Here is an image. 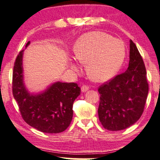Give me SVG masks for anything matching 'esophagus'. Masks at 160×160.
Segmentation results:
<instances>
[{
  "label": "esophagus",
  "mask_w": 160,
  "mask_h": 160,
  "mask_svg": "<svg viewBox=\"0 0 160 160\" xmlns=\"http://www.w3.org/2000/svg\"><path fill=\"white\" fill-rule=\"evenodd\" d=\"M81 89H82V92H86L87 90L89 89V87H88V85H85V84H84V85H83V86L82 87V88H81Z\"/></svg>",
  "instance_id": "34e87169"
}]
</instances>
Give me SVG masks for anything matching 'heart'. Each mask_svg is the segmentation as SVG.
Listing matches in <instances>:
<instances>
[{
  "mask_svg": "<svg viewBox=\"0 0 160 160\" xmlns=\"http://www.w3.org/2000/svg\"><path fill=\"white\" fill-rule=\"evenodd\" d=\"M77 60L87 64V72L92 80L104 82L113 78L125 61L126 49L122 40L99 31L86 33L74 47ZM72 70H78L76 64Z\"/></svg>",
  "mask_w": 160,
  "mask_h": 160,
  "instance_id": "heart-1",
  "label": "heart"
}]
</instances>
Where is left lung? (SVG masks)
Returning a JSON list of instances; mask_svg holds the SVG:
<instances>
[{
	"label": "left lung",
	"mask_w": 160,
	"mask_h": 160,
	"mask_svg": "<svg viewBox=\"0 0 160 160\" xmlns=\"http://www.w3.org/2000/svg\"><path fill=\"white\" fill-rule=\"evenodd\" d=\"M146 69L133 41H130V62L125 72L116 75L98 88V119L108 131L133 125L143 113L148 93Z\"/></svg>",
	"instance_id": "left-lung-1"
}]
</instances>
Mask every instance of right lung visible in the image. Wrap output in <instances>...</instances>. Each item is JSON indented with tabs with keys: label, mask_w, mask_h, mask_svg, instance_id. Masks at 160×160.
I'll list each match as a JSON object with an SVG mask.
<instances>
[{
	"label": "right lung",
	"mask_w": 160,
	"mask_h": 160,
	"mask_svg": "<svg viewBox=\"0 0 160 160\" xmlns=\"http://www.w3.org/2000/svg\"><path fill=\"white\" fill-rule=\"evenodd\" d=\"M29 41L26 44L27 47ZM18 55L12 72V94L23 119L44 133L64 131L72 119V104L81 92L76 83L56 82L38 95H30L23 83L22 56Z\"/></svg>",
	"instance_id": "1"
}]
</instances>
